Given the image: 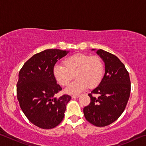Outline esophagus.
Instances as JSON below:
<instances>
[{
  "label": "esophagus",
  "instance_id": "obj_1",
  "mask_svg": "<svg viewBox=\"0 0 146 146\" xmlns=\"http://www.w3.org/2000/svg\"><path fill=\"white\" fill-rule=\"evenodd\" d=\"M79 97H80V95H74L72 96V98H78Z\"/></svg>",
  "mask_w": 146,
  "mask_h": 146
}]
</instances>
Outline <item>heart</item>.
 I'll return each instance as SVG.
<instances>
[{
    "instance_id": "heart-1",
    "label": "heart",
    "mask_w": 146,
    "mask_h": 146,
    "mask_svg": "<svg viewBox=\"0 0 146 146\" xmlns=\"http://www.w3.org/2000/svg\"><path fill=\"white\" fill-rule=\"evenodd\" d=\"M53 72L56 82L62 86H68L74 75L75 80L66 88V91L77 94L87 87L93 89L100 84L104 74V65L99 56L77 53L64 59L62 66L55 65Z\"/></svg>"
}]
</instances>
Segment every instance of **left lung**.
Wrapping results in <instances>:
<instances>
[{"label": "left lung", "instance_id": "left-lung-1", "mask_svg": "<svg viewBox=\"0 0 146 146\" xmlns=\"http://www.w3.org/2000/svg\"><path fill=\"white\" fill-rule=\"evenodd\" d=\"M97 53L105 64V74L100 84L88 94L91 102L83 111L89 122L104 127L117 120L124 111L130 95L131 82L129 73L117 56L100 49Z\"/></svg>", "mask_w": 146, "mask_h": 146}]
</instances>
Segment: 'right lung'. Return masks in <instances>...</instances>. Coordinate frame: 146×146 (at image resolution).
Here are the masks:
<instances>
[{"label":"right lung","mask_w":146,"mask_h":146,"mask_svg":"<svg viewBox=\"0 0 146 146\" xmlns=\"http://www.w3.org/2000/svg\"><path fill=\"white\" fill-rule=\"evenodd\" d=\"M68 51L49 49L24 63L19 73L17 96L21 110L30 122L42 129H52L62 121L71 96L54 97L62 90L53 75V68Z\"/></svg>","instance_id":"add662e5"}]
</instances>
